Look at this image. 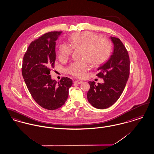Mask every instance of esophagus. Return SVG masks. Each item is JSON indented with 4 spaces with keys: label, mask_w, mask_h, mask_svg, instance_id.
<instances>
[{
    "label": "esophagus",
    "mask_w": 154,
    "mask_h": 154,
    "mask_svg": "<svg viewBox=\"0 0 154 154\" xmlns=\"http://www.w3.org/2000/svg\"><path fill=\"white\" fill-rule=\"evenodd\" d=\"M75 83H77V84H82V83H83V81H82V80H75Z\"/></svg>",
    "instance_id": "obj_1"
}]
</instances>
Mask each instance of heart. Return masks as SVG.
Here are the masks:
<instances>
[{
  "mask_svg": "<svg viewBox=\"0 0 154 154\" xmlns=\"http://www.w3.org/2000/svg\"><path fill=\"white\" fill-rule=\"evenodd\" d=\"M71 47L63 44L59 47L60 60L68 58L73 49L82 50L83 61L72 63L67 69L69 74L82 78L89 69V63L94 67H100L110 58L112 54V44L106 38H100L96 33L86 31L71 35L69 38Z\"/></svg>",
  "mask_w": 154,
  "mask_h": 154,
  "instance_id": "heart-1",
  "label": "heart"
}]
</instances>
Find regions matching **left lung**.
<instances>
[{
    "mask_svg": "<svg viewBox=\"0 0 154 154\" xmlns=\"http://www.w3.org/2000/svg\"><path fill=\"white\" fill-rule=\"evenodd\" d=\"M114 48L109 60L97 70L96 74L104 80L96 85L89 82L90 89L87 97L93 107L104 109L112 106L122 94L129 76L130 60L127 50L120 39L110 36Z\"/></svg>",
    "mask_w": 154,
    "mask_h": 154,
    "instance_id": "left-lung-1",
    "label": "left lung"
}]
</instances>
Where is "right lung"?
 Instances as JSON below:
<instances>
[{
  "label": "right lung",
  "mask_w": 154,
  "mask_h": 154,
  "mask_svg": "<svg viewBox=\"0 0 154 154\" xmlns=\"http://www.w3.org/2000/svg\"><path fill=\"white\" fill-rule=\"evenodd\" d=\"M61 33L48 32L32 41L22 62V76L32 97L40 106L50 110L64 104L72 84L68 77L57 82L50 74L56 59L55 41Z\"/></svg>",
  "instance_id": "obj_1"
}]
</instances>
